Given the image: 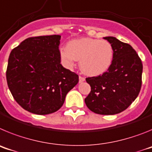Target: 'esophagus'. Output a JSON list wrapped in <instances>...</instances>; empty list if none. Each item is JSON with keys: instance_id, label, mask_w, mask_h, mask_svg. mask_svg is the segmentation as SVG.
Listing matches in <instances>:
<instances>
[{"instance_id": "1", "label": "esophagus", "mask_w": 152, "mask_h": 152, "mask_svg": "<svg viewBox=\"0 0 152 152\" xmlns=\"http://www.w3.org/2000/svg\"><path fill=\"white\" fill-rule=\"evenodd\" d=\"M84 80H85V77H82V76H79V82L81 83L84 81Z\"/></svg>"}]
</instances>
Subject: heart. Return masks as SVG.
Instances as JSON below:
<instances>
[{
	"instance_id": "heart-1",
	"label": "heart",
	"mask_w": 152,
	"mask_h": 152,
	"mask_svg": "<svg viewBox=\"0 0 152 152\" xmlns=\"http://www.w3.org/2000/svg\"><path fill=\"white\" fill-rule=\"evenodd\" d=\"M60 55L69 68L80 60V70L84 74L96 76L105 72L111 65L113 49L107 40L81 38L70 41L67 48L61 49Z\"/></svg>"
}]
</instances>
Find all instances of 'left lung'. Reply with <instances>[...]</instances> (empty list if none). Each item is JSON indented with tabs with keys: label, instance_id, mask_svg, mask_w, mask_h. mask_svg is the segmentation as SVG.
<instances>
[{
	"label": "left lung",
	"instance_id": "8db88e82",
	"mask_svg": "<svg viewBox=\"0 0 152 152\" xmlns=\"http://www.w3.org/2000/svg\"><path fill=\"white\" fill-rule=\"evenodd\" d=\"M113 49V61L107 72L87 77L91 91L84 99L92 112L113 115L123 112L136 99L142 87V63L135 49L115 37H104Z\"/></svg>",
	"mask_w": 152,
	"mask_h": 152
}]
</instances>
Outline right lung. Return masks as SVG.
Listing matches in <instances>:
<instances>
[{
  "mask_svg": "<svg viewBox=\"0 0 152 152\" xmlns=\"http://www.w3.org/2000/svg\"><path fill=\"white\" fill-rule=\"evenodd\" d=\"M61 36L29 37L10 52L7 68L8 88L24 110L38 115L58 110L78 75L60 64Z\"/></svg>",
  "mask_w": 152,
  "mask_h": 152,
  "instance_id": "1",
  "label": "right lung"
}]
</instances>
